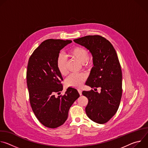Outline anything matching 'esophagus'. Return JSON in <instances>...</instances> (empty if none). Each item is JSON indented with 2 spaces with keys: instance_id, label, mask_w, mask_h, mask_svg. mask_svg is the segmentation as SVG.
<instances>
[{
  "instance_id": "obj_1",
  "label": "esophagus",
  "mask_w": 148,
  "mask_h": 148,
  "mask_svg": "<svg viewBox=\"0 0 148 148\" xmlns=\"http://www.w3.org/2000/svg\"><path fill=\"white\" fill-rule=\"evenodd\" d=\"M78 93H79V94L80 95H82V90H81L80 89H78Z\"/></svg>"
}]
</instances>
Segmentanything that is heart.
I'll list each match as a JSON object with an SVG mask.
<instances>
[{"label": "heart", "mask_w": 148, "mask_h": 148, "mask_svg": "<svg viewBox=\"0 0 148 148\" xmlns=\"http://www.w3.org/2000/svg\"><path fill=\"white\" fill-rule=\"evenodd\" d=\"M69 56L82 63L86 68H88L91 66L89 61L90 53L86 49L80 47L74 46L71 48L69 53ZM57 67L62 75H66L68 73L67 67V60L64 56L60 55L57 60ZM86 80V76L84 74H73L70 75L66 80V86L73 88H79Z\"/></svg>", "instance_id": "obj_1"}]
</instances>
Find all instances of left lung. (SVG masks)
I'll list each match as a JSON object with an SVG mask.
<instances>
[{
	"instance_id": "8db88e82",
	"label": "left lung",
	"mask_w": 148,
	"mask_h": 148,
	"mask_svg": "<svg viewBox=\"0 0 148 148\" xmlns=\"http://www.w3.org/2000/svg\"><path fill=\"white\" fill-rule=\"evenodd\" d=\"M74 41L87 48L93 57L94 67L86 84L100 92L82 91L88 102L86 108L92 121L107 123L117 112L122 97V70L116 52L110 42L99 35L86 36Z\"/></svg>"
}]
</instances>
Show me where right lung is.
<instances>
[{"label":"right lung","instance_id":"add662e5","mask_svg":"<svg viewBox=\"0 0 148 148\" xmlns=\"http://www.w3.org/2000/svg\"><path fill=\"white\" fill-rule=\"evenodd\" d=\"M71 40L48 39L40 44L29 58L26 73L29 101L40 122L49 128L64 123L74 102L79 97L77 90L69 87L64 95L57 97L62 90L61 74L57 67L60 50Z\"/></svg>","mask_w":148,"mask_h":148}]
</instances>
